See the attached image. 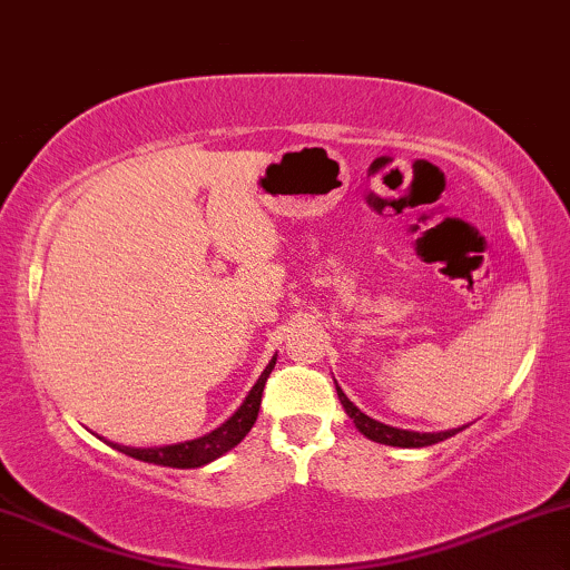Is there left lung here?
Instances as JSON below:
<instances>
[{
	"mask_svg": "<svg viewBox=\"0 0 570 570\" xmlns=\"http://www.w3.org/2000/svg\"><path fill=\"white\" fill-rule=\"evenodd\" d=\"M336 384V379H334ZM336 394H338V402H342L344 413L352 417V423H355V429L360 431L363 436H368L371 442H379V444H389V446H429V444H436V442H444V439L455 436L458 431L463 429H450V431H436V434H421V431H405V429H394V426H386V423H379L373 421L371 415L360 413V410L352 405L347 394L342 392V386L336 384Z\"/></svg>",
	"mask_w": 570,
	"mask_h": 570,
	"instance_id": "8db88e82",
	"label": "left lung"
}]
</instances>
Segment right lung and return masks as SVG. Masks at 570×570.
I'll return each instance as SVG.
<instances>
[{
	"label": "right lung",
	"instance_id": "1",
	"mask_svg": "<svg viewBox=\"0 0 570 570\" xmlns=\"http://www.w3.org/2000/svg\"><path fill=\"white\" fill-rule=\"evenodd\" d=\"M276 357L278 355H273L271 363L265 365L261 379H257V384L249 389V394L244 397L239 410H236L226 423H220L218 429L210 431V434L191 439V442L165 444V446H120L112 442L110 446H115V450L124 452L128 458L144 460V463H155V465H168V468H199V465L213 463V460L226 455L228 450H234V446L249 434V429L255 426L257 413H261L265 381H268L271 371L276 368Z\"/></svg>",
	"mask_w": 570,
	"mask_h": 570
}]
</instances>
